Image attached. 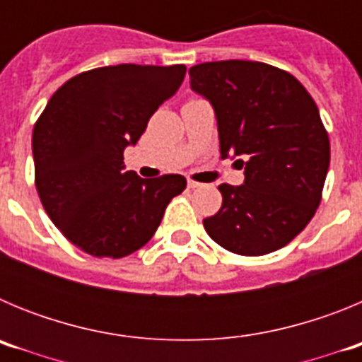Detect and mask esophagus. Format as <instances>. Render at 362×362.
<instances>
[{
  "label": "esophagus",
  "mask_w": 362,
  "mask_h": 362,
  "mask_svg": "<svg viewBox=\"0 0 362 362\" xmlns=\"http://www.w3.org/2000/svg\"><path fill=\"white\" fill-rule=\"evenodd\" d=\"M201 187H203V183L196 181V179H188V188H201Z\"/></svg>",
  "instance_id": "obj_1"
}]
</instances>
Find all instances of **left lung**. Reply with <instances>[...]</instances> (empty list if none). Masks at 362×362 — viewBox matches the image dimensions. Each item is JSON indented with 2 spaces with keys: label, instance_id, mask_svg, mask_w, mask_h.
<instances>
[{
  "label": "left lung",
  "instance_id": "8db88e82",
  "mask_svg": "<svg viewBox=\"0 0 362 362\" xmlns=\"http://www.w3.org/2000/svg\"><path fill=\"white\" fill-rule=\"evenodd\" d=\"M190 85L212 103L221 156H238L245 185H219L206 233L238 255H264L305 230L322 197L330 139L317 105L292 74L261 62L192 66Z\"/></svg>",
  "mask_w": 362,
  "mask_h": 362
}]
</instances>
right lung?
<instances>
[{
  "instance_id": "right-lung-1",
  "label": "right lung",
  "mask_w": 362,
  "mask_h": 362,
  "mask_svg": "<svg viewBox=\"0 0 362 362\" xmlns=\"http://www.w3.org/2000/svg\"><path fill=\"white\" fill-rule=\"evenodd\" d=\"M185 65H116L63 83L32 132L34 177L45 212L79 250L119 259L152 239L187 179H141L124 172L123 150L136 145L159 105L177 92Z\"/></svg>"
}]
</instances>
